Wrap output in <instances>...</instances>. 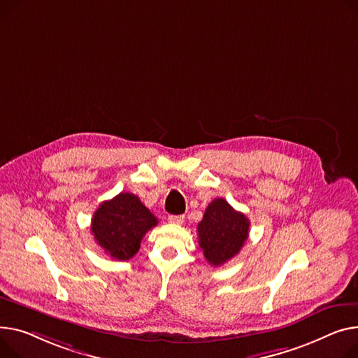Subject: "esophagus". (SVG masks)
<instances>
[{
  "mask_svg": "<svg viewBox=\"0 0 358 358\" xmlns=\"http://www.w3.org/2000/svg\"><path fill=\"white\" fill-rule=\"evenodd\" d=\"M169 222L173 223V224H182L184 223V216H181V214H180V216H170Z\"/></svg>",
  "mask_w": 358,
  "mask_h": 358,
  "instance_id": "1",
  "label": "esophagus"
}]
</instances>
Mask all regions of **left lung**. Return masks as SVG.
I'll use <instances>...</instances> for the list:
<instances>
[{
	"instance_id": "1",
	"label": "left lung",
	"mask_w": 358,
	"mask_h": 358,
	"mask_svg": "<svg viewBox=\"0 0 358 358\" xmlns=\"http://www.w3.org/2000/svg\"><path fill=\"white\" fill-rule=\"evenodd\" d=\"M250 222L224 199H214L199 223V245L213 266H222L241 252L249 236Z\"/></svg>"
}]
</instances>
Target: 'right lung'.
<instances>
[{
    "label": "right lung",
    "instance_id": "obj_1",
    "mask_svg": "<svg viewBox=\"0 0 358 358\" xmlns=\"http://www.w3.org/2000/svg\"><path fill=\"white\" fill-rule=\"evenodd\" d=\"M157 224V217L135 194L119 193L94 211L90 229L106 255L128 260L139 250L142 237Z\"/></svg>",
    "mask_w": 358,
    "mask_h": 358
}]
</instances>
